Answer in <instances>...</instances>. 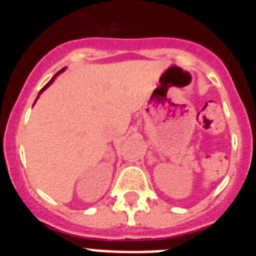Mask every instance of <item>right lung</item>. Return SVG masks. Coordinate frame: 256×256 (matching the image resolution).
<instances>
[{"instance_id": "obj_1", "label": "right lung", "mask_w": 256, "mask_h": 256, "mask_svg": "<svg viewBox=\"0 0 256 256\" xmlns=\"http://www.w3.org/2000/svg\"><path fill=\"white\" fill-rule=\"evenodd\" d=\"M64 70H65V68H62V69H61V70H60V72H58V74H55V76H52V79H51V80H50V82H48V83H47V84H46V86H44V88H42V90H40V94H42V92H44V90H46V88H48V87H50V86H51V84H52V83H54V80H55V78H56V76H58V74H60V73H62V72H64ZM40 94H38V97H40ZM38 97H37V98H38ZM36 101H37V100H36Z\"/></svg>"}]
</instances>
